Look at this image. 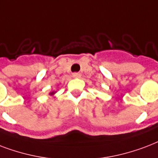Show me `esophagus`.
<instances>
[{
    "label": "esophagus",
    "instance_id": "34e87169",
    "mask_svg": "<svg viewBox=\"0 0 158 158\" xmlns=\"http://www.w3.org/2000/svg\"><path fill=\"white\" fill-rule=\"evenodd\" d=\"M73 77L75 78H80L81 77V74L79 73H74L73 74Z\"/></svg>",
    "mask_w": 158,
    "mask_h": 158
}]
</instances>
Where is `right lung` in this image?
Returning a JSON list of instances; mask_svg holds the SVG:
<instances>
[{
  "label": "right lung",
  "mask_w": 158,
  "mask_h": 158,
  "mask_svg": "<svg viewBox=\"0 0 158 158\" xmlns=\"http://www.w3.org/2000/svg\"><path fill=\"white\" fill-rule=\"evenodd\" d=\"M52 94H54V92H53V91H52V92L50 93V95H52Z\"/></svg>",
  "instance_id": "add662e5"
}]
</instances>
